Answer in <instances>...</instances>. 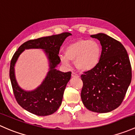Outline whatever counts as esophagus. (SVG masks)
Here are the masks:
<instances>
[{"instance_id":"1","label":"esophagus","mask_w":135,"mask_h":135,"mask_svg":"<svg viewBox=\"0 0 135 135\" xmlns=\"http://www.w3.org/2000/svg\"><path fill=\"white\" fill-rule=\"evenodd\" d=\"M71 76H72V77H77V76H78V74H77V73H76L75 72H72V73H71Z\"/></svg>"}]
</instances>
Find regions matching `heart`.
<instances>
[{
	"instance_id": "1",
	"label": "heart",
	"mask_w": 135,
	"mask_h": 135,
	"mask_svg": "<svg viewBox=\"0 0 135 135\" xmlns=\"http://www.w3.org/2000/svg\"><path fill=\"white\" fill-rule=\"evenodd\" d=\"M101 48L94 40H79L69 44L65 49V55L60 58L65 66H69L70 60L75 61L79 69L89 71L96 67L101 57Z\"/></svg>"
}]
</instances>
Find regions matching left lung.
Wrapping results in <instances>:
<instances>
[{
  "label": "left lung",
  "instance_id": "obj_1",
  "mask_svg": "<svg viewBox=\"0 0 135 135\" xmlns=\"http://www.w3.org/2000/svg\"><path fill=\"white\" fill-rule=\"evenodd\" d=\"M102 46L99 62L81 75L82 101L87 109L106 113L118 108L131 82V66L127 51L120 42L103 33L90 36Z\"/></svg>",
  "mask_w": 135,
  "mask_h": 135
}]
</instances>
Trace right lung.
Masks as SVG:
<instances>
[{"mask_svg":"<svg viewBox=\"0 0 135 135\" xmlns=\"http://www.w3.org/2000/svg\"><path fill=\"white\" fill-rule=\"evenodd\" d=\"M71 35L63 32L57 35L43 37L26 41L18 48L12 58L9 78L17 102L30 113L40 116H48L56 112L62 104L65 88L71 76V72H62L56 69L60 62L58 54L65 39ZM41 48L44 50L50 62V71L44 81L32 91L23 90L15 75L14 66L18 58L25 49Z\"/></svg>","mask_w":135,"mask_h":135,"instance_id":"1","label":"right lung"}]
</instances>
